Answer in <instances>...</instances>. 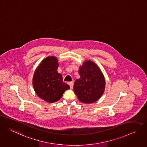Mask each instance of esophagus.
Instances as JSON below:
<instances>
[{
  "label": "esophagus",
  "mask_w": 147,
  "mask_h": 147,
  "mask_svg": "<svg viewBox=\"0 0 147 147\" xmlns=\"http://www.w3.org/2000/svg\"><path fill=\"white\" fill-rule=\"evenodd\" d=\"M68 84H69V85L70 86V88H71V89H72V88H73V84H74V82H69V83H68Z\"/></svg>",
  "instance_id": "esophagus-1"
}]
</instances>
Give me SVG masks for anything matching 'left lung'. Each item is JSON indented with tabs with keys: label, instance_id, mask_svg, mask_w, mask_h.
Here are the masks:
<instances>
[{
	"label": "left lung",
	"instance_id": "obj_1",
	"mask_svg": "<svg viewBox=\"0 0 147 147\" xmlns=\"http://www.w3.org/2000/svg\"><path fill=\"white\" fill-rule=\"evenodd\" d=\"M80 78L74 83V91L78 100L90 104L96 101L105 90V80L98 66L88 60L79 68Z\"/></svg>",
	"mask_w": 147,
	"mask_h": 147
}]
</instances>
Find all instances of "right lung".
<instances>
[{
    "instance_id": "add662e5",
    "label": "right lung",
    "mask_w": 147,
    "mask_h": 147,
    "mask_svg": "<svg viewBox=\"0 0 147 147\" xmlns=\"http://www.w3.org/2000/svg\"><path fill=\"white\" fill-rule=\"evenodd\" d=\"M59 63L55 56L43 59L36 69L33 85L36 95L48 102L57 101L70 87L63 81L62 75L57 72Z\"/></svg>"
}]
</instances>
